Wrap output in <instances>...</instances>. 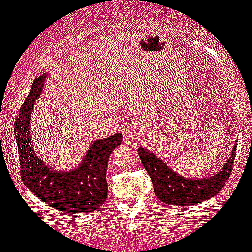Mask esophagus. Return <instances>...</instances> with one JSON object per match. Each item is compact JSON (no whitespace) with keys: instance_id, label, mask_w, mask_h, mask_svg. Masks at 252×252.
I'll return each mask as SVG.
<instances>
[{"instance_id":"34e87169","label":"esophagus","mask_w":252,"mask_h":252,"mask_svg":"<svg viewBox=\"0 0 252 252\" xmlns=\"http://www.w3.org/2000/svg\"><path fill=\"white\" fill-rule=\"evenodd\" d=\"M124 140L126 144L131 145V146L137 144V142H136L135 128H126V130L124 131Z\"/></svg>"}]
</instances>
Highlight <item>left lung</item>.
<instances>
[{
  "mask_svg": "<svg viewBox=\"0 0 252 252\" xmlns=\"http://www.w3.org/2000/svg\"><path fill=\"white\" fill-rule=\"evenodd\" d=\"M236 147L237 141H235L231 152L228 154L227 161L223 163L221 170L198 179H188L186 176H182L170 167L160 156L146 147L140 146L137 151L144 167L151 177L155 195L165 204L182 207L200 204L218 195L231 174Z\"/></svg>",
  "mask_w": 252,
  "mask_h": 252,
  "instance_id": "obj_1",
  "label": "left lung"
}]
</instances>
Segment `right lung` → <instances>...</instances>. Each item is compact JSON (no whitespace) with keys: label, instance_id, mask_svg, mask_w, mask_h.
<instances>
[{"label":"right lung","instance_id":"1","mask_svg":"<svg viewBox=\"0 0 252 252\" xmlns=\"http://www.w3.org/2000/svg\"><path fill=\"white\" fill-rule=\"evenodd\" d=\"M47 72L34 78L15 122V137L25 186L45 204L67 214H84L102 206L107 197L106 171L110 154L121 145L122 135L91 142L76 167L52 168L36 154L31 138L34 103L42 94Z\"/></svg>","mask_w":252,"mask_h":252}]
</instances>
